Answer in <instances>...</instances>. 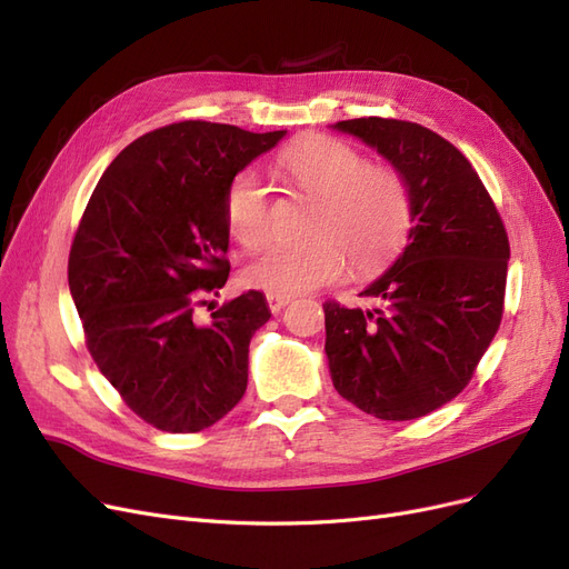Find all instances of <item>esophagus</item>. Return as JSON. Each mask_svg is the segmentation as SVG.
<instances>
[{
  "instance_id": "esophagus-1",
  "label": "esophagus",
  "mask_w": 569,
  "mask_h": 569,
  "mask_svg": "<svg viewBox=\"0 0 569 569\" xmlns=\"http://www.w3.org/2000/svg\"><path fill=\"white\" fill-rule=\"evenodd\" d=\"M288 302H290V298H286V296H273V293H267V305H269V310H271L273 315H279Z\"/></svg>"
}]
</instances>
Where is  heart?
I'll list each match as a JSON object with an SVG mask.
<instances>
[{
  "label": "heart",
  "mask_w": 569,
  "mask_h": 569,
  "mask_svg": "<svg viewBox=\"0 0 569 569\" xmlns=\"http://www.w3.org/2000/svg\"><path fill=\"white\" fill-rule=\"evenodd\" d=\"M276 173L317 200L300 248L271 246L242 267V283L273 296H305L338 281L348 269H371L391 254L410 226V188L398 169L367 161L333 136H305L276 157ZM223 219L242 248L271 233V198L252 171H238L223 192Z\"/></svg>",
  "instance_id": "heart-1"
}]
</instances>
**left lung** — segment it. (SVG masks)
I'll list each match as a JSON object with an SVG mask.
<instances>
[{"label": "left lung", "instance_id": "8db88e82", "mask_svg": "<svg viewBox=\"0 0 569 569\" xmlns=\"http://www.w3.org/2000/svg\"><path fill=\"white\" fill-rule=\"evenodd\" d=\"M402 173L412 229L402 252L350 310L323 302L336 391L388 421L425 417L456 398L500 327L510 242L469 159L429 128L400 119L338 121Z\"/></svg>", "mask_w": 569, "mask_h": 569}]
</instances>
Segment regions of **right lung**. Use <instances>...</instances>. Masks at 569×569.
Here are the masks:
<instances>
[{"label":"right lung","mask_w":569,"mask_h":569,"mask_svg":"<svg viewBox=\"0 0 569 569\" xmlns=\"http://www.w3.org/2000/svg\"><path fill=\"white\" fill-rule=\"evenodd\" d=\"M283 133L161 126L111 161L80 217L69 288L86 346L128 408L159 431H202L246 393L250 340L271 317L264 296L248 290L212 321L198 310L229 281L226 186Z\"/></svg>","instance_id":"1"}]
</instances>
